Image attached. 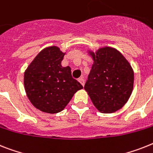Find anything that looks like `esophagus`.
Here are the masks:
<instances>
[{
  "instance_id": "obj_1",
  "label": "esophagus",
  "mask_w": 153,
  "mask_h": 153,
  "mask_svg": "<svg viewBox=\"0 0 153 153\" xmlns=\"http://www.w3.org/2000/svg\"><path fill=\"white\" fill-rule=\"evenodd\" d=\"M78 81H79V83H80V84H81V85L83 86V87H84V84H85V81H84V78H83V77H80V78H79V79H78Z\"/></svg>"
}]
</instances>
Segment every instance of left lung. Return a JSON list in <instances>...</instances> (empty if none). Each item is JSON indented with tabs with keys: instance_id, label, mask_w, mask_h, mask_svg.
Instances as JSON below:
<instances>
[{
	"instance_id": "8db88e82",
	"label": "left lung",
	"mask_w": 153,
	"mask_h": 153,
	"mask_svg": "<svg viewBox=\"0 0 153 153\" xmlns=\"http://www.w3.org/2000/svg\"><path fill=\"white\" fill-rule=\"evenodd\" d=\"M88 52L94 63L84 89L99 112L115 113L131 97L134 87L133 69L114 48L106 46L95 52Z\"/></svg>"
}]
</instances>
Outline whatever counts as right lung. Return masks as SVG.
Here are the masks:
<instances>
[{
  "label": "right lung",
  "instance_id": "add662e5",
  "mask_svg": "<svg viewBox=\"0 0 153 153\" xmlns=\"http://www.w3.org/2000/svg\"><path fill=\"white\" fill-rule=\"evenodd\" d=\"M65 54L57 46L45 48L24 73L26 95L41 112L51 114L61 112L76 92L83 88L72 77L70 67L62 66Z\"/></svg>",
  "mask_w": 153,
  "mask_h": 153
}]
</instances>
